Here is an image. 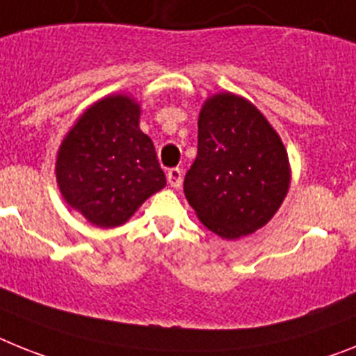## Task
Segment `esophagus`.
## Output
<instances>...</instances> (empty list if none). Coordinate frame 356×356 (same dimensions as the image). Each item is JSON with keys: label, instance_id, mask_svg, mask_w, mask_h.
<instances>
[{"label": "esophagus", "instance_id": "1", "mask_svg": "<svg viewBox=\"0 0 356 356\" xmlns=\"http://www.w3.org/2000/svg\"><path fill=\"white\" fill-rule=\"evenodd\" d=\"M166 177H168V183L172 188H181V184H183V172L179 168L168 170Z\"/></svg>", "mask_w": 356, "mask_h": 356}]
</instances>
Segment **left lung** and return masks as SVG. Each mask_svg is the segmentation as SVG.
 Listing matches in <instances>:
<instances>
[{
	"label": "left lung",
	"instance_id": "obj_1",
	"mask_svg": "<svg viewBox=\"0 0 356 356\" xmlns=\"http://www.w3.org/2000/svg\"><path fill=\"white\" fill-rule=\"evenodd\" d=\"M197 127V157L184 177L197 219L228 241L261 229L291 184L280 136L252 101L232 92L206 97Z\"/></svg>",
	"mask_w": 356,
	"mask_h": 356
}]
</instances>
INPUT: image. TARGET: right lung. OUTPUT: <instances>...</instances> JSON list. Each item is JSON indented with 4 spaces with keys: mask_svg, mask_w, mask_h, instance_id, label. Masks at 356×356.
I'll use <instances>...</instances> for the list:
<instances>
[{
    "mask_svg": "<svg viewBox=\"0 0 356 356\" xmlns=\"http://www.w3.org/2000/svg\"><path fill=\"white\" fill-rule=\"evenodd\" d=\"M139 118L141 104L132 95H104L77 118L59 145L56 181L61 197L97 228L124 224L166 186Z\"/></svg>",
    "mask_w": 356,
    "mask_h": 356,
    "instance_id": "obj_1",
    "label": "right lung"
}]
</instances>
